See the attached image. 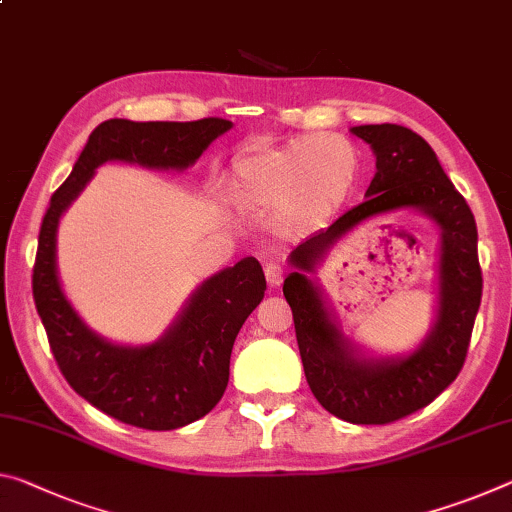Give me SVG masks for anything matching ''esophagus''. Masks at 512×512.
<instances>
[{
	"label": "esophagus",
	"instance_id": "1",
	"mask_svg": "<svg viewBox=\"0 0 512 512\" xmlns=\"http://www.w3.org/2000/svg\"><path fill=\"white\" fill-rule=\"evenodd\" d=\"M264 275H266V282H269L271 289H278L282 285V266L269 262L264 266Z\"/></svg>",
	"mask_w": 512,
	"mask_h": 512
}]
</instances>
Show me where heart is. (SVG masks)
Here are the masks:
<instances>
[{
	"instance_id": "1",
	"label": "heart",
	"mask_w": 512,
	"mask_h": 512,
	"mask_svg": "<svg viewBox=\"0 0 512 512\" xmlns=\"http://www.w3.org/2000/svg\"><path fill=\"white\" fill-rule=\"evenodd\" d=\"M358 180L353 145L344 136L316 132L234 159L218 189L248 212H275L287 227H316L346 207Z\"/></svg>"
}]
</instances>
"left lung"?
<instances>
[{
    "mask_svg": "<svg viewBox=\"0 0 512 512\" xmlns=\"http://www.w3.org/2000/svg\"><path fill=\"white\" fill-rule=\"evenodd\" d=\"M351 132L369 143L376 157L367 200L291 250L294 271L282 291L294 312L300 360L316 401L351 424H389L426 408L465 364L483 294L478 232L472 209L419 134L389 123ZM405 208L424 213L441 230L436 321L408 356H371L343 335L313 275L360 222Z\"/></svg>",
    "mask_w": 512,
    "mask_h": 512,
    "instance_id": "left-lung-1",
    "label": "left lung"
}]
</instances>
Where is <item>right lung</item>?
<instances>
[{
	"mask_svg": "<svg viewBox=\"0 0 512 512\" xmlns=\"http://www.w3.org/2000/svg\"><path fill=\"white\" fill-rule=\"evenodd\" d=\"M230 127L223 118L193 123L104 120L88 136L68 180L54 191L40 225L34 300L56 364L79 396L123 424L173 431L205 417L221 401L234 339L264 298V271L255 257H243L202 282L157 342L113 344L88 328L63 294L56 266L59 221L104 161L186 170Z\"/></svg>",
	"mask_w": 512,
	"mask_h": 512,
	"instance_id": "add662e5",
	"label": "right lung"
}]
</instances>
